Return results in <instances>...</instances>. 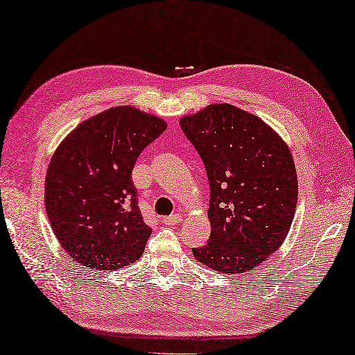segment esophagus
<instances>
[{"label":"esophagus","instance_id":"esophagus-1","mask_svg":"<svg viewBox=\"0 0 355 355\" xmlns=\"http://www.w3.org/2000/svg\"><path fill=\"white\" fill-rule=\"evenodd\" d=\"M162 223L166 226H176V225H181L182 223V216L179 214H174L171 216H165V218H162Z\"/></svg>","mask_w":355,"mask_h":355}]
</instances>
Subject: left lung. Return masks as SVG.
I'll return each mask as SVG.
<instances>
[{"label": "left lung", "mask_w": 355, "mask_h": 355, "mask_svg": "<svg viewBox=\"0 0 355 355\" xmlns=\"http://www.w3.org/2000/svg\"><path fill=\"white\" fill-rule=\"evenodd\" d=\"M210 182L209 243L202 265L241 275L282 246L295 218L297 176L287 143L262 118L237 105L209 104L179 120Z\"/></svg>", "instance_id": "obj_1"}]
</instances>
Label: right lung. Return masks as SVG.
<instances>
[{
  "mask_svg": "<svg viewBox=\"0 0 355 355\" xmlns=\"http://www.w3.org/2000/svg\"><path fill=\"white\" fill-rule=\"evenodd\" d=\"M166 121L132 105L87 118L49 160L45 209L55 239L74 262L112 271L141 257L151 227L137 207L135 160Z\"/></svg>",
  "mask_w": 355,
  "mask_h": 355,
  "instance_id": "obj_1",
  "label": "right lung"
}]
</instances>
